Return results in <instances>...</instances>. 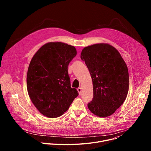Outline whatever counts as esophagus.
<instances>
[{
	"mask_svg": "<svg viewBox=\"0 0 151 151\" xmlns=\"http://www.w3.org/2000/svg\"><path fill=\"white\" fill-rule=\"evenodd\" d=\"M77 90H78V91L79 94H81V92H82V88H81V87H79V88L77 89Z\"/></svg>",
	"mask_w": 151,
	"mask_h": 151,
	"instance_id": "1",
	"label": "esophagus"
}]
</instances>
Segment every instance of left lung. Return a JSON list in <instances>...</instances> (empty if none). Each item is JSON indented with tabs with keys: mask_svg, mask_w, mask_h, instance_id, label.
<instances>
[{
	"mask_svg": "<svg viewBox=\"0 0 151 151\" xmlns=\"http://www.w3.org/2000/svg\"><path fill=\"white\" fill-rule=\"evenodd\" d=\"M81 58L92 78L94 97L89 110L99 117L114 114L124 102L129 88L125 62L113 46L100 43L85 47Z\"/></svg>",
	"mask_w": 151,
	"mask_h": 151,
	"instance_id": "obj_1",
	"label": "left lung"
}]
</instances>
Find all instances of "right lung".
<instances>
[{
    "instance_id": "1",
    "label": "right lung",
    "mask_w": 151,
    "mask_h": 151,
    "mask_svg": "<svg viewBox=\"0 0 151 151\" xmlns=\"http://www.w3.org/2000/svg\"><path fill=\"white\" fill-rule=\"evenodd\" d=\"M77 54L75 47L51 42L41 47L29 64L27 74L29 96L38 111L48 118L61 116L78 96L71 88L68 66Z\"/></svg>"
}]
</instances>
